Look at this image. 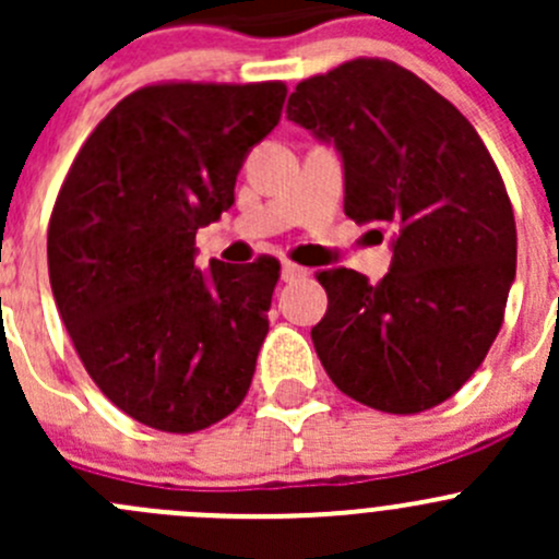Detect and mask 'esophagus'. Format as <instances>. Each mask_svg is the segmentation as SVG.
Returning <instances> with one entry per match:
<instances>
[{
  "label": "esophagus",
  "mask_w": 559,
  "mask_h": 559,
  "mask_svg": "<svg viewBox=\"0 0 559 559\" xmlns=\"http://www.w3.org/2000/svg\"><path fill=\"white\" fill-rule=\"evenodd\" d=\"M306 275H308V270L300 267V264H292V262L281 264V281H286V284L306 278Z\"/></svg>",
  "instance_id": "obj_1"
}]
</instances>
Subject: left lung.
<instances>
[{"instance_id":"obj_1","label":"left lung","mask_w":559,"mask_h":559,"mask_svg":"<svg viewBox=\"0 0 559 559\" xmlns=\"http://www.w3.org/2000/svg\"><path fill=\"white\" fill-rule=\"evenodd\" d=\"M286 118L332 143L343 211L392 227L379 284L321 270L316 354L343 394L386 414H419L476 373L516 278V224L476 129L392 61H346L297 83Z\"/></svg>"}]
</instances>
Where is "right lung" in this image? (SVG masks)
<instances>
[{"instance_id":"add662e5","label":"right lung","mask_w":559,"mask_h":559,"mask_svg":"<svg viewBox=\"0 0 559 559\" xmlns=\"http://www.w3.org/2000/svg\"><path fill=\"white\" fill-rule=\"evenodd\" d=\"M284 83H165L121 99L72 162L48 227L56 308L94 384L165 432L233 414L267 335L278 259H211L197 229L235 205Z\"/></svg>"}]
</instances>
